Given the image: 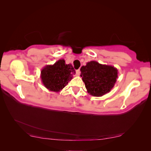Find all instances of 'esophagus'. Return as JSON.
<instances>
[{
  "label": "esophagus",
  "instance_id": "34e87169",
  "mask_svg": "<svg viewBox=\"0 0 151 151\" xmlns=\"http://www.w3.org/2000/svg\"><path fill=\"white\" fill-rule=\"evenodd\" d=\"M80 74H81V71H80V70H79V69L77 70H76V75L79 76H80Z\"/></svg>",
  "mask_w": 151,
  "mask_h": 151
}]
</instances>
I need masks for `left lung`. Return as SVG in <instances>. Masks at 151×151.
<instances>
[{
    "instance_id": "1",
    "label": "left lung",
    "mask_w": 151,
    "mask_h": 151,
    "mask_svg": "<svg viewBox=\"0 0 151 151\" xmlns=\"http://www.w3.org/2000/svg\"><path fill=\"white\" fill-rule=\"evenodd\" d=\"M81 77L88 93L96 97L110 92L118 78V69L112 65L91 61L81 68Z\"/></svg>"
}]
</instances>
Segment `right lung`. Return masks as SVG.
<instances>
[{
	"mask_svg": "<svg viewBox=\"0 0 151 151\" xmlns=\"http://www.w3.org/2000/svg\"><path fill=\"white\" fill-rule=\"evenodd\" d=\"M71 64H66L64 59L58 60L53 65H47L41 71V79L49 91L58 93L67 86L75 75Z\"/></svg>",
	"mask_w": 151,
	"mask_h": 151,
	"instance_id": "obj_1",
	"label": "right lung"
}]
</instances>
